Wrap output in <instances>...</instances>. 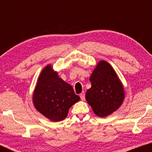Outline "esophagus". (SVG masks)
<instances>
[{
    "label": "esophagus",
    "mask_w": 152,
    "mask_h": 152,
    "mask_svg": "<svg viewBox=\"0 0 152 152\" xmlns=\"http://www.w3.org/2000/svg\"><path fill=\"white\" fill-rule=\"evenodd\" d=\"M80 97H81V99H82V100H85V93H84V92H82V93H81L80 94Z\"/></svg>",
    "instance_id": "obj_1"
}]
</instances>
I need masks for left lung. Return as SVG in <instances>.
<instances>
[{
	"mask_svg": "<svg viewBox=\"0 0 152 152\" xmlns=\"http://www.w3.org/2000/svg\"><path fill=\"white\" fill-rule=\"evenodd\" d=\"M90 82L91 88L86 91V99L97 116L106 117L121 106L124 98L123 85L109 63L99 61Z\"/></svg>",
	"mask_w": 152,
	"mask_h": 152,
	"instance_id": "obj_1",
	"label": "left lung"
}]
</instances>
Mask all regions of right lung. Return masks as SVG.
Here are the masks:
<instances>
[{"label": "right lung", "instance_id": "1", "mask_svg": "<svg viewBox=\"0 0 152 152\" xmlns=\"http://www.w3.org/2000/svg\"><path fill=\"white\" fill-rule=\"evenodd\" d=\"M32 99L37 111L51 121L57 122L65 119L68 110L80 97L58 76L51 65H48L39 77Z\"/></svg>", "mask_w": 152, "mask_h": 152}]
</instances>
